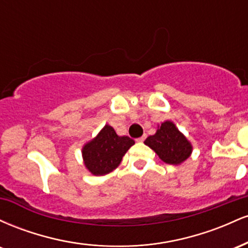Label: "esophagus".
Listing matches in <instances>:
<instances>
[{
  "instance_id": "34e87169",
  "label": "esophagus",
  "mask_w": 248,
  "mask_h": 248,
  "mask_svg": "<svg viewBox=\"0 0 248 248\" xmlns=\"http://www.w3.org/2000/svg\"><path fill=\"white\" fill-rule=\"evenodd\" d=\"M146 138H147V134H143V135H142L141 138H139L136 141H138V142H143L144 140H146Z\"/></svg>"
}]
</instances>
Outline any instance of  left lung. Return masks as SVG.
<instances>
[{"label":"left lung","mask_w":248,"mask_h":248,"mask_svg":"<svg viewBox=\"0 0 248 248\" xmlns=\"http://www.w3.org/2000/svg\"><path fill=\"white\" fill-rule=\"evenodd\" d=\"M144 143L152 148L162 161L169 164H181L192 152L190 142L171 121H166L158 126L157 132L148 136Z\"/></svg>","instance_id":"left-lung-1"}]
</instances>
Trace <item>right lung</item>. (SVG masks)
Segmentation results:
<instances>
[{
	"label": "right lung",
	"instance_id": "add662e5",
	"mask_svg": "<svg viewBox=\"0 0 248 248\" xmlns=\"http://www.w3.org/2000/svg\"><path fill=\"white\" fill-rule=\"evenodd\" d=\"M134 143L132 139L119 136L113 127L106 124L95 139L82 148L85 166L93 175H106L120 164L124 155Z\"/></svg>",
	"mask_w": 248,
	"mask_h": 248
}]
</instances>
